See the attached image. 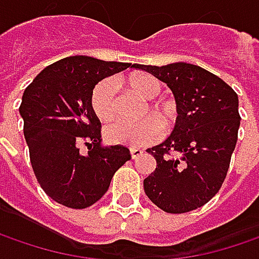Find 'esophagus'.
I'll return each instance as SVG.
<instances>
[{"instance_id":"obj_1","label":"esophagus","mask_w":259,"mask_h":259,"mask_svg":"<svg viewBox=\"0 0 259 259\" xmlns=\"http://www.w3.org/2000/svg\"><path fill=\"white\" fill-rule=\"evenodd\" d=\"M142 153H143V151L138 149V148H132V149H130V155H132V158H133V159H135V158H139Z\"/></svg>"}]
</instances>
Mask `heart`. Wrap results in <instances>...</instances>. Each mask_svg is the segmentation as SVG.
Instances as JSON below:
<instances>
[{
	"mask_svg": "<svg viewBox=\"0 0 259 259\" xmlns=\"http://www.w3.org/2000/svg\"><path fill=\"white\" fill-rule=\"evenodd\" d=\"M127 84L133 93L146 100H155L163 91L162 81L148 73L130 75ZM91 108L97 117L103 121H108L116 116V84L113 79L106 78L94 87L91 93ZM152 108L165 123L172 121L175 111L171 104L155 103ZM162 135L163 124L156 116H146L135 123L117 120L104 129V136L107 142L116 145H127L132 148L151 145L161 139Z\"/></svg>",
	"mask_w": 259,
	"mask_h": 259,
	"instance_id": "1",
	"label": "heart"
}]
</instances>
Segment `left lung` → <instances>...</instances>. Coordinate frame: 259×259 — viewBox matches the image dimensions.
<instances>
[{
	"label": "left lung",
	"mask_w": 259,
	"mask_h": 259,
	"mask_svg": "<svg viewBox=\"0 0 259 259\" xmlns=\"http://www.w3.org/2000/svg\"><path fill=\"white\" fill-rule=\"evenodd\" d=\"M168 85L178 117L166 141L148 149L156 168L143 181L155 206L187 213L204 206L223 184L238 141V94L219 76L180 62L166 66L133 65Z\"/></svg>",
	"instance_id": "8db88e82"
}]
</instances>
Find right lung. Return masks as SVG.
<instances>
[{"label": "right lung", "instance_id": "right-lung-1", "mask_svg": "<svg viewBox=\"0 0 259 259\" xmlns=\"http://www.w3.org/2000/svg\"><path fill=\"white\" fill-rule=\"evenodd\" d=\"M132 63L69 56L52 63L24 90L20 114L30 162L43 191L69 208H87L106 194L114 172L130 161L124 146L101 148V123L91 108L98 81ZM89 148L82 155L79 146Z\"/></svg>", "mask_w": 259, "mask_h": 259}]
</instances>
